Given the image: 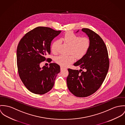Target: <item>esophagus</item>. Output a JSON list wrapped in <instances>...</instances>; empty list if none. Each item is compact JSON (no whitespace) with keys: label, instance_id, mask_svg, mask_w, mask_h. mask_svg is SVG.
Masks as SVG:
<instances>
[{"label":"esophagus","instance_id":"esophagus-1","mask_svg":"<svg viewBox=\"0 0 125 125\" xmlns=\"http://www.w3.org/2000/svg\"><path fill=\"white\" fill-rule=\"evenodd\" d=\"M67 69V68H64V67H62V66H61V67H60V69H61V70H63V69Z\"/></svg>","mask_w":125,"mask_h":125}]
</instances>
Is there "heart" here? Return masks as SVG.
<instances>
[{"mask_svg": "<svg viewBox=\"0 0 125 125\" xmlns=\"http://www.w3.org/2000/svg\"><path fill=\"white\" fill-rule=\"evenodd\" d=\"M61 39L70 46V53H72L78 59L82 58L85 56L91 46V41L88 37L81 38L80 36L71 31L66 32ZM58 44V40H55L52 43L51 50L53 53L57 52ZM75 56L73 55H60L56 57L55 61L59 65L66 67L74 62Z\"/></svg>", "mask_w": 125, "mask_h": 125, "instance_id": "1", "label": "heart"}]
</instances>
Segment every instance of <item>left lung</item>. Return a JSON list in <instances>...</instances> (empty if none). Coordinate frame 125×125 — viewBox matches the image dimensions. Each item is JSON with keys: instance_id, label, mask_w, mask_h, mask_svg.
<instances>
[{"instance_id": "obj_1", "label": "left lung", "mask_w": 125, "mask_h": 125, "mask_svg": "<svg viewBox=\"0 0 125 125\" xmlns=\"http://www.w3.org/2000/svg\"><path fill=\"white\" fill-rule=\"evenodd\" d=\"M82 31L89 37L91 46L86 54L74 64L81 69H68L67 83L73 95L85 97L96 92L103 83L109 69V60L106 46L101 37L89 29L83 28Z\"/></svg>"}]
</instances>
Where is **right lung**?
<instances>
[{
  "mask_svg": "<svg viewBox=\"0 0 125 125\" xmlns=\"http://www.w3.org/2000/svg\"><path fill=\"white\" fill-rule=\"evenodd\" d=\"M61 31L52 28L37 27L30 31L21 39L17 49V63L19 75L22 82L31 92L43 94L54 86L60 66L50 63L49 67H40V63L50 58V45L53 39Z\"/></svg>",
  "mask_w": 125,
  "mask_h": 125,
  "instance_id": "right-lung-1",
  "label": "right lung"
}]
</instances>
